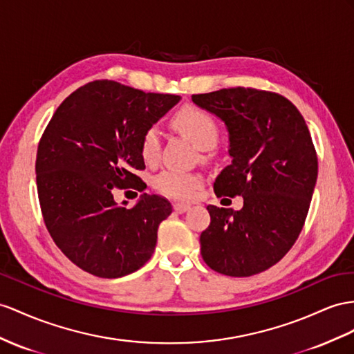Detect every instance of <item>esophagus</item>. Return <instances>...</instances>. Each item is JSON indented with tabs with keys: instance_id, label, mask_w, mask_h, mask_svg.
<instances>
[{
	"instance_id": "esophagus-1",
	"label": "esophagus",
	"mask_w": 354,
	"mask_h": 354,
	"mask_svg": "<svg viewBox=\"0 0 354 354\" xmlns=\"http://www.w3.org/2000/svg\"><path fill=\"white\" fill-rule=\"evenodd\" d=\"M174 209L178 212V214H184L189 209V205L188 203H175L174 205Z\"/></svg>"
}]
</instances>
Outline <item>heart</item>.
I'll list each match as a JSON object with an SVG mask.
<instances>
[{
	"label": "heart",
	"mask_w": 354,
	"mask_h": 354,
	"mask_svg": "<svg viewBox=\"0 0 354 354\" xmlns=\"http://www.w3.org/2000/svg\"><path fill=\"white\" fill-rule=\"evenodd\" d=\"M171 127L192 140L198 149H212L220 138V127L206 111L196 106H185L171 118ZM160 152V138L156 129H148L140 140V156L145 162H156ZM202 185V178L196 174L165 170L153 179V187L160 193L189 198Z\"/></svg>",
	"instance_id": "1"
}]
</instances>
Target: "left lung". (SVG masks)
I'll return each instance as SVG.
<instances>
[{
	"mask_svg": "<svg viewBox=\"0 0 354 354\" xmlns=\"http://www.w3.org/2000/svg\"><path fill=\"white\" fill-rule=\"evenodd\" d=\"M192 100L229 133L232 162L216 176L215 194L243 197L241 211L206 207L202 257L223 275L259 274L287 254L304 227L319 171L310 130L292 102L268 91L239 86Z\"/></svg>",
	"mask_w": 354,
	"mask_h": 354,
	"instance_id": "left-lung-1",
	"label": "left lung"
}]
</instances>
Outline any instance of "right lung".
Listing matches in <instances>:
<instances>
[{
  "instance_id": "obj_1",
  "label": "right lung",
  "mask_w": 354,
  "mask_h": 354,
  "mask_svg": "<svg viewBox=\"0 0 354 354\" xmlns=\"http://www.w3.org/2000/svg\"><path fill=\"white\" fill-rule=\"evenodd\" d=\"M179 100L95 80L70 94L53 113L35 161L40 207L53 242L85 272L120 278L151 259L171 205L143 193L129 209L125 202H115L113 188L143 192L134 175L145 169L142 136Z\"/></svg>"
}]
</instances>
